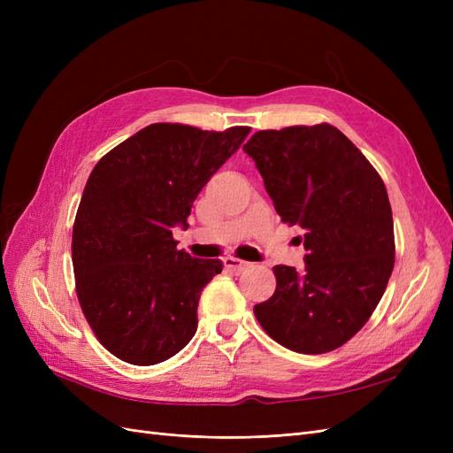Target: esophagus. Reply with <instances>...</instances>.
<instances>
[{
	"label": "esophagus",
	"mask_w": 453,
	"mask_h": 453,
	"mask_svg": "<svg viewBox=\"0 0 453 453\" xmlns=\"http://www.w3.org/2000/svg\"><path fill=\"white\" fill-rule=\"evenodd\" d=\"M223 263H225V268L232 273H240L245 268L251 266V263H245V260H240L236 257H226V258H223Z\"/></svg>",
	"instance_id": "esophagus-1"
}]
</instances>
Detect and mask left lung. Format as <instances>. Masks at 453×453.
I'll use <instances>...</instances> for the list:
<instances>
[{
    "label": "left lung",
    "mask_w": 453,
    "mask_h": 453,
    "mask_svg": "<svg viewBox=\"0 0 453 453\" xmlns=\"http://www.w3.org/2000/svg\"><path fill=\"white\" fill-rule=\"evenodd\" d=\"M281 221L304 228V263L273 266L276 293L255 306L287 349L326 353L357 334L395 265L386 185L361 150L331 125L258 130L243 145Z\"/></svg>",
    "instance_id": "left-lung-1"
}]
</instances>
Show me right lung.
<instances>
[{"label": "right lung", "instance_id": "add662e5", "mask_svg": "<svg viewBox=\"0 0 453 453\" xmlns=\"http://www.w3.org/2000/svg\"><path fill=\"white\" fill-rule=\"evenodd\" d=\"M248 134L155 122L94 166L73 225V272L85 318L115 357L157 365L195 336L200 293L223 263L177 250L172 228H188L202 187Z\"/></svg>", "mask_w": 453, "mask_h": 453}]
</instances>
